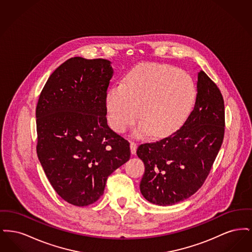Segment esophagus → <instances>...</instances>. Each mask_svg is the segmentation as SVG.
Wrapping results in <instances>:
<instances>
[{
  "label": "esophagus",
  "mask_w": 252,
  "mask_h": 252,
  "mask_svg": "<svg viewBox=\"0 0 252 252\" xmlns=\"http://www.w3.org/2000/svg\"><path fill=\"white\" fill-rule=\"evenodd\" d=\"M136 150H137V144L135 142H131L130 143V151H131V154L135 155L136 154Z\"/></svg>",
  "instance_id": "esophagus-1"
}]
</instances>
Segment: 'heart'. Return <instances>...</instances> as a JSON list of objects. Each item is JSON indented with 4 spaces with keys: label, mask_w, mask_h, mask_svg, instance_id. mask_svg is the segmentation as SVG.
I'll list each match as a JSON object with an SVG mask.
<instances>
[{
    "label": "heart",
    "mask_w": 252,
    "mask_h": 252,
    "mask_svg": "<svg viewBox=\"0 0 252 252\" xmlns=\"http://www.w3.org/2000/svg\"><path fill=\"white\" fill-rule=\"evenodd\" d=\"M194 96V85L186 72L168 65L139 66L126 74L124 84L109 90L108 123L115 131L123 133L139 114L142 122L135 130L138 136L152 131L156 137H163L186 120Z\"/></svg>",
    "instance_id": "1"
}]
</instances>
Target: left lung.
Returning <instances> with one entry per match:
<instances>
[{
  "instance_id": "left-lung-1",
  "label": "left lung",
  "mask_w": 252,
  "mask_h": 252,
  "mask_svg": "<svg viewBox=\"0 0 252 252\" xmlns=\"http://www.w3.org/2000/svg\"><path fill=\"white\" fill-rule=\"evenodd\" d=\"M196 88L194 107L180 129L137 149L145 168L140 190L151 203L169 206L189 198L203 185L223 143L221 92L203 71Z\"/></svg>"
}]
</instances>
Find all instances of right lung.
Here are the masks:
<instances>
[{
  "instance_id": "1",
  "label": "right lung",
  "mask_w": 252,
  "mask_h": 252,
  "mask_svg": "<svg viewBox=\"0 0 252 252\" xmlns=\"http://www.w3.org/2000/svg\"><path fill=\"white\" fill-rule=\"evenodd\" d=\"M109 60L72 58L53 72L36 105V153L51 185L74 206L94 203L108 176L130 158L107 123Z\"/></svg>"
}]
</instances>
